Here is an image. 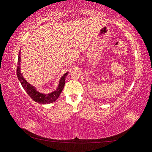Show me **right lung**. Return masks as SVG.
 Listing matches in <instances>:
<instances>
[{"label":"right lung","instance_id":"right-lung-1","mask_svg":"<svg viewBox=\"0 0 152 152\" xmlns=\"http://www.w3.org/2000/svg\"><path fill=\"white\" fill-rule=\"evenodd\" d=\"M69 72H66L61 77L57 88L55 91L49 93V94H42V93L39 91L35 87L33 86L28 83L26 80L23 75V73H21L20 69V49L19 53H18V63H17V77L19 80L20 84L22 85L23 89L25 90V91L27 93V94L31 97L33 100L35 102L41 104H49L53 102H55L56 100L59 97L61 93L62 92L63 89L65 86V78Z\"/></svg>","mask_w":152,"mask_h":152}]
</instances>
